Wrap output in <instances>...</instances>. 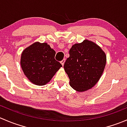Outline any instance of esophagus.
I'll list each match as a JSON object with an SVG mask.
<instances>
[{"label": "esophagus", "instance_id": "1", "mask_svg": "<svg viewBox=\"0 0 127 127\" xmlns=\"http://www.w3.org/2000/svg\"><path fill=\"white\" fill-rule=\"evenodd\" d=\"M64 63H65V59H64V60H63L62 61H61V64H62V66H64Z\"/></svg>", "mask_w": 127, "mask_h": 127}]
</instances>
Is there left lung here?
<instances>
[{
  "label": "left lung",
  "instance_id": "left-lung-1",
  "mask_svg": "<svg viewBox=\"0 0 127 127\" xmlns=\"http://www.w3.org/2000/svg\"><path fill=\"white\" fill-rule=\"evenodd\" d=\"M69 55L64 69L69 78L71 87L79 92L93 87L104 70L106 63L104 52L96 43L85 39L72 46Z\"/></svg>",
  "mask_w": 127,
  "mask_h": 127
}]
</instances>
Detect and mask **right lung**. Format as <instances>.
Here are the masks:
<instances>
[{"instance_id": "1", "label": "right lung", "mask_w": 127, "mask_h": 127, "mask_svg": "<svg viewBox=\"0 0 127 127\" xmlns=\"http://www.w3.org/2000/svg\"><path fill=\"white\" fill-rule=\"evenodd\" d=\"M56 52L47 43L36 42L23 51L21 67L32 84L45 85L49 82L62 65L55 59Z\"/></svg>"}]
</instances>
